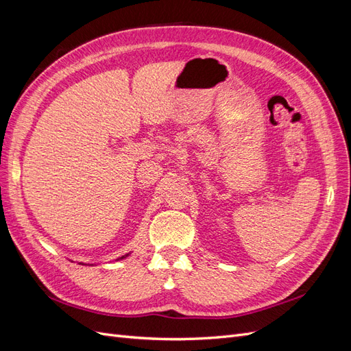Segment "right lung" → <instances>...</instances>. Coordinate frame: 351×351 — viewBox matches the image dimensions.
<instances>
[{"instance_id":"add662e5","label":"right lung","mask_w":351,"mask_h":351,"mask_svg":"<svg viewBox=\"0 0 351 351\" xmlns=\"http://www.w3.org/2000/svg\"><path fill=\"white\" fill-rule=\"evenodd\" d=\"M125 256H127V254H125ZM125 256H121V258H120V259H123V258H125Z\"/></svg>"}]
</instances>
